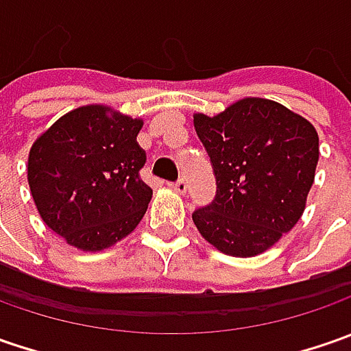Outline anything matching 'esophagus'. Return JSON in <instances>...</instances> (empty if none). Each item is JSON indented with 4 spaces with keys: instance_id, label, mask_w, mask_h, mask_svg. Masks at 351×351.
Segmentation results:
<instances>
[{
    "instance_id": "obj_1",
    "label": "esophagus",
    "mask_w": 351,
    "mask_h": 351,
    "mask_svg": "<svg viewBox=\"0 0 351 351\" xmlns=\"http://www.w3.org/2000/svg\"><path fill=\"white\" fill-rule=\"evenodd\" d=\"M169 187H171L176 193H180V195H183V193L187 191V183H185V180H178L176 183H169Z\"/></svg>"
}]
</instances>
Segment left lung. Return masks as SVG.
Returning <instances> with one entry per match:
<instances>
[{
	"mask_svg": "<svg viewBox=\"0 0 351 351\" xmlns=\"http://www.w3.org/2000/svg\"><path fill=\"white\" fill-rule=\"evenodd\" d=\"M217 178V197L193 213L219 252L254 258L289 232L306 207L318 164V132L281 103L244 97L223 113L193 115Z\"/></svg>",
	"mask_w": 351,
	"mask_h": 351,
	"instance_id": "8db88e82",
	"label": "left lung"
}]
</instances>
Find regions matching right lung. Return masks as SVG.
Returning <instances> with one entry per match:
<instances>
[{"mask_svg": "<svg viewBox=\"0 0 351 351\" xmlns=\"http://www.w3.org/2000/svg\"><path fill=\"white\" fill-rule=\"evenodd\" d=\"M142 125L109 105H82L33 142L31 195L45 224L70 246L101 252L142 221L152 199L141 180Z\"/></svg>", "mask_w": 351, "mask_h": 351, "instance_id": "obj_1", "label": "right lung"}]
</instances>
